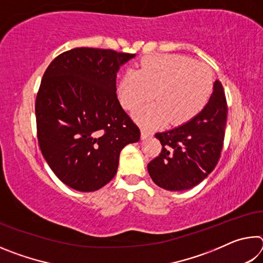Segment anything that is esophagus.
Returning a JSON list of instances; mask_svg holds the SVG:
<instances>
[{
	"instance_id": "esophagus-1",
	"label": "esophagus",
	"mask_w": 263,
	"mask_h": 263,
	"mask_svg": "<svg viewBox=\"0 0 263 263\" xmlns=\"http://www.w3.org/2000/svg\"><path fill=\"white\" fill-rule=\"evenodd\" d=\"M152 137V132H149L148 130H146V128H141V139H147V138Z\"/></svg>"
}]
</instances>
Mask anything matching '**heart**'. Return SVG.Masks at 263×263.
I'll use <instances>...</instances> for the list:
<instances>
[{"instance_id":"obj_1","label":"heart","mask_w":263,"mask_h":263,"mask_svg":"<svg viewBox=\"0 0 263 263\" xmlns=\"http://www.w3.org/2000/svg\"><path fill=\"white\" fill-rule=\"evenodd\" d=\"M213 90L212 69L180 54H159L128 70L118 84V97L133 111L153 97L157 102L142 106L135 118L142 126L155 128L169 122L182 125L205 108Z\"/></svg>"}]
</instances>
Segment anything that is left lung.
<instances>
[{
  "mask_svg": "<svg viewBox=\"0 0 263 263\" xmlns=\"http://www.w3.org/2000/svg\"><path fill=\"white\" fill-rule=\"evenodd\" d=\"M228 103L219 80L201 112L173 130L158 132L161 153L147 164L149 176L161 188L188 190L215 169L224 144Z\"/></svg>",
  "mask_w": 263,
  "mask_h": 263,
  "instance_id": "left-lung-1",
  "label": "left lung"
}]
</instances>
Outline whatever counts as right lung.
<instances>
[{
	"instance_id": "obj_1",
	"label": "right lung",
	"mask_w": 263,
	"mask_h": 263,
	"mask_svg": "<svg viewBox=\"0 0 263 263\" xmlns=\"http://www.w3.org/2000/svg\"><path fill=\"white\" fill-rule=\"evenodd\" d=\"M136 54L78 47L46 68L35 99L37 138L52 172L78 191L112 180L119 154L140 130L117 99L119 67Z\"/></svg>"
}]
</instances>
